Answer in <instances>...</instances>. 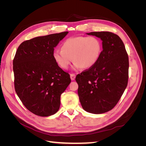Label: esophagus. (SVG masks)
<instances>
[{
  "mask_svg": "<svg viewBox=\"0 0 146 146\" xmlns=\"http://www.w3.org/2000/svg\"><path fill=\"white\" fill-rule=\"evenodd\" d=\"M70 79H71V80H74L75 78H76V75L74 74H70Z\"/></svg>",
  "mask_w": 146,
  "mask_h": 146,
  "instance_id": "34e87169",
  "label": "esophagus"
}]
</instances>
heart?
<instances>
[{
	"label": "heart",
	"mask_w": 146,
	"mask_h": 146,
	"mask_svg": "<svg viewBox=\"0 0 146 146\" xmlns=\"http://www.w3.org/2000/svg\"><path fill=\"white\" fill-rule=\"evenodd\" d=\"M102 52V44L96 37L76 36L65 40L61 45V50L53 52V58L59 67L68 69L74 62V70L90 69L98 63ZM73 60H72V59Z\"/></svg>",
	"instance_id": "obj_1"
}]
</instances>
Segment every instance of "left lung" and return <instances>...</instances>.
I'll return each instance as SVG.
<instances>
[{"label":"left lung","mask_w":146,"mask_h":146,"mask_svg":"<svg viewBox=\"0 0 146 146\" xmlns=\"http://www.w3.org/2000/svg\"><path fill=\"white\" fill-rule=\"evenodd\" d=\"M100 38L102 51L93 67L78 74V95L86 111L102 114L113 109L127 86L129 57L117 35L109 32L86 33Z\"/></svg>","instance_id":"8db88e82"}]
</instances>
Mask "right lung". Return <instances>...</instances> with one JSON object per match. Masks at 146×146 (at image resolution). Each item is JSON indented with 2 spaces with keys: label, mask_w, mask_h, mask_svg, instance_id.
I'll list each match as a JSON object with an SVG mask.
<instances>
[{
  "label": "right lung",
  "mask_w": 146,
  "mask_h": 146,
  "mask_svg": "<svg viewBox=\"0 0 146 146\" xmlns=\"http://www.w3.org/2000/svg\"><path fill=\"white\" fill-rule=\"evenodd\" d=\"M68 32L38 36L22 42L13 60L15 88L30 111L48 116L58 111L61 94L71 82L53 58L54 47Z\"/></svg>",
  "instance_id": "obj_1"
}]
</instances>
